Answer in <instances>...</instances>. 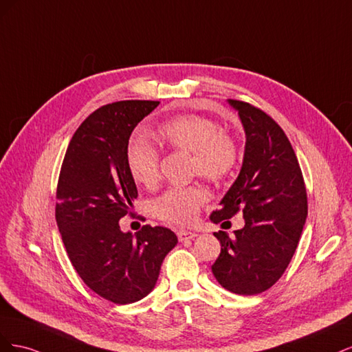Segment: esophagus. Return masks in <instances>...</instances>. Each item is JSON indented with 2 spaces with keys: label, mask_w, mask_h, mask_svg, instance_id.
Returning a JSON list of instances; mask_svg holds the SVG:
<instances>
[{
  "label": "esophagus",
  "mask_w": 352,
  "mask_h": 352,
  "mask_svg": "<svg viewBox=\"0 0 352 352\" xmlns=\"http://www.w3.org/2000/svg\"><path fill=\"white\" fill-rule=\"evenodd\" d=\"M198 235L195 232H188V230H179L177 232V238H179V241L180 242H185V241H190V239H194V238H197Z\"/></svg>",
  "instance_id": "34e87169"
}]
</instances>
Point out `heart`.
Returning a JSON list of instances; mask_svg holds the SVG:
<instances>
[{"instance_id":"b5f03b06","label":"heart","mask_w":352,"mask_h":352,"mask_svg":"<svg viewBox=\"0 0 352 352\" xmlns=\"http://www.w3.org/2000/svg\"><path fill=\"white\" fill-rule=\"evenodd\" d=\"M155 136L170 150L190 154L189 170L210 180H221L232 173L238 162V148L220 126L195 114L175 117L155 129ZM127 168L138 184L154 186L160 177V157L155 148L133 141L126 153ZM208 194L198 185L170 188L153 202L154 214L176 226L195 221Z\"/></svg>"}]
</instances>
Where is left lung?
<instances>
[{"label": "left lung", "instance_id": "left-lung-1", "mask_svg": "<svg viewBox=\"0 0 352 352\" xmlns=\"http://www.w3.org/2000/svg\"><path fill=\"white\" fill-rule=\"evenodd\" d=\"M228 102L241 119L245 151L238 177L210 220L220 223L241 210L245 226L233 236L214 232L221 251L211 270L225 289L257 295L280 279L292 258L307 219V190L282 127L248 102Z\"/></svg>", "mask_w": 352, "mask_h": 352}]
</instances>
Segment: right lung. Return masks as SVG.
<instances>
[{
  "instance_id": "add662e5",
  "label": "right lung",
  "mask_w": 352,
  "mask_h": 352,
  "mask_svg": "<svg viewBox=\"0 0 352 352\" xmlns=\"http://www.w3.org/2000/svg\"><path fill=\"white\" fill-rule=\"evenodd\" d=\"M158 101H119L95 110L74 132L61 166L56 220L74 270L89 289L114 304L150 294L177 236L146 225L135 235L119 220L138 197L127 168L129 138Z\"/></svg>"
}]
</instances>
